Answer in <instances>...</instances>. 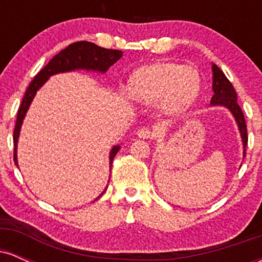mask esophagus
Masks as SVG:
<instances>
[{"label": "esophagus", "mask_w": 262, "mask_h": 262, "mask_svg": "<svg viewBox=\"0 0 262 262\" xmlns=\"http://www.w3.org/2000/svg\"><path fill=\"white\" fill-rule=\"evenodd\" d=\"M137 135L139 138H141V139H150V138L154 137V133H152L151 129L148 127H141L138 129Z\"/></svg>", "instance_id": "obj_1"}]
</instances>
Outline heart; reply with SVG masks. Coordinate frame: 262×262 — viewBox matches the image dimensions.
Listing matches in <instances>:
<instances>
[{
    "instance_id": "heart-1",
    "label": "heart",
    "mask_w": 262,
    "mask_h": 262,
    "mask_svg": "<svg viewBox=\"0 0 262 262\" xmlns=\"http://www.w3.org/2000/svg\"><path fill=\"white\" fill-rule=\"evenodd\" d=\"M200 91V76L193 68L172 62H155L132 75L128 93L145 104L159 102L162 112L179 114L193 103Z\"/></svg>"
}]
</instances>
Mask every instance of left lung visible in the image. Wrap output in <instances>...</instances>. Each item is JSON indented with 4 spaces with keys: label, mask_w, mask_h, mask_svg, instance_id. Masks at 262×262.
<instances>
[{
    "label": "left lung",
    "mask_w": 262,
    "mask_h": 262,
    "mask_svg": "<svg viewBox=\"0 0 262 262\" xmlns=\"http://www.w3.org/2000/svg\"><path fill=\"white\" fill-rule=\"evenodd\" d=\"M213 71V97L210 100V106H223L230 111L233 117L235 118V122L239 128L240 135H242L243 148L244 152L243 155L246 154V145H248V133H246V123L244 114H243L242 108L237 104V96L235 90L229 80L227 79L223 71L218 68L217 65H212Z\"/></svg>",
    "instance_id": "left-lung-1"
}]
</instances>
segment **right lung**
Instances as JSON below:
<instances>
[{
  "label": "right lung",
  "mask_w": 262,
  "mask_h": 262,
  "mask_svg": "<svg viewBox=\"0 0 262 262\" xmlns=\"http://www.w3.org/2000/svg\"><path fill=\"white\" fill-rule=\"evenodd\" d=\"M123 53L121 50L106 49L101 48L98 45L90 43V41H76L69 45L64 50H61L59 54H56L54 58L48 62L47 65L41 69L39 73L35 75V77L29 83L28 89L25 93V97L22 100V104L19 106L17 113L16 127L13 132V143H14V152L13 160L14 164L18 166L17 161V143L19 138L20 127H22L23 119H25L27 111L31 106L33 98L35 93L41 86L47 82L50 76L60 73H68V71L74 70H87V71H97V73L104 74L108 69L112 66L114 62L118 61L122 58ZM121 146L114 145L110 152V167L112 166L114 156ZM103 192L101 193V196ZM100 196V197H101ZM98 197V198H100Z\"/></svg>",
  "instance_id": "1"
}]
</instances>
